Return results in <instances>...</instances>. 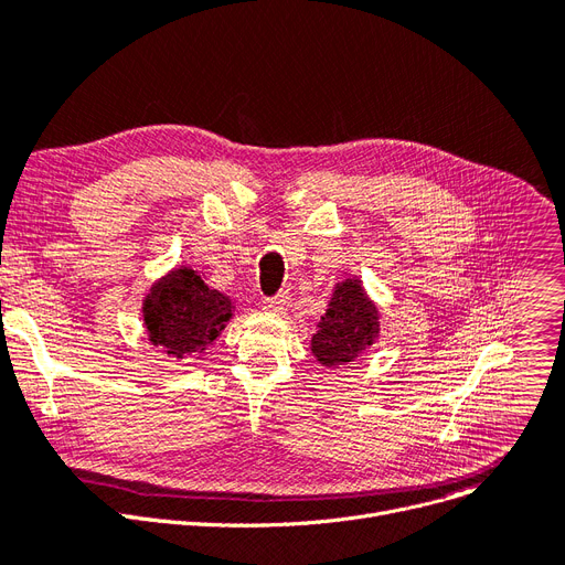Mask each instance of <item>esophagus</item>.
Segmentation results:
<instances>
[{
  "mask_svg": "<svg viewBox=\"0 0 565 565\" xmlns=\"http://www.w3.org/2000/svg\"><path fill=\"white\" fill-rule=\"evenodd\" d=\"M263 305H265L267 311H273V313H286L288 307H290V295L288 292H279V295H275V298L265 300Z\"/></svg>",
  "mask_w": 565,
  "mask_h": 565,
  "instance_id": "1",
  "label": "esophagus"
}]
</instances>
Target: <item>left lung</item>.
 <instances>
[{
	"label": "left lung",
	"mask_w": 565,
	"mask_h": 565,
	"mask_svg": "<svg viewBox=\"0 0 565 565\" xmlns=\"http://www.w3.org/2000/svg\"><path fill=\"white\" fill-rule=\"evenodd\" d=\"M380 337V311L369 298L360 277H348L334 286L328 311L320 316L311 337L318 364L339 369L360 358Z\"/></svg>",
	"instance_id": "obj_1"
}]
</instances>
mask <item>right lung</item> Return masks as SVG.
<instances>
[{"instance_id": "obj_1", "label": "right lung", "mask_w": 565, "mask_h": 565, "mask_svg": "<svg viewBox=\"0 0 565 565\" xmlns=\"http://www.w3.org/2000/svg\"><path fill=\"white\" fill-rule=\"evenodd\" d=\"M233 300L192 267H173L148 288L141 313L148 343L183 362L211 348L233 318Z\"/></svg>"}]
</instances>
